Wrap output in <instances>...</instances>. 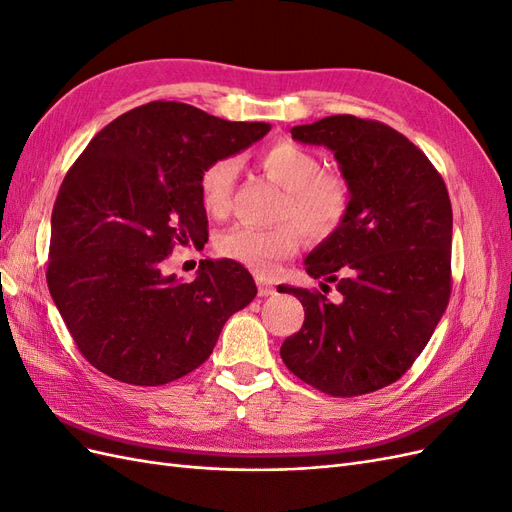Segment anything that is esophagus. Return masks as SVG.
Returning <instances> with one entry per match:
<instances>
[{"label": "esophagus", "mask_w": 512, "mask_h": 512, "mask_svg": "<svg viewBox=\"0 0 512 512\" xmlns=\"http://www.w3.org/2000/svg\"><path fill=\"white\" fill-rule=\"evenodd\" d=\"M258 294L260 297H271V294H275V286L271 282L258 280Z\"/></svg>", "instance_id": "1"}]
</instances>
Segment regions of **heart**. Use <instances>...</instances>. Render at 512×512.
Listing matches in <instances>:
<instances>
[{
  "label": "heart",
  "instance_id": "1",
  "mask_svg": "<svg viewBox=\"0 0 512 512\" xmlns=\"http://www.w3.org/2000/svg\"><path fill=\"white\" fill-rule=\"evenodd\" d=\"M258 164L265 177L284 190L277 205V220L284 224L269 230L235 226L215 245L222 256L258 275H271L282 260L301 250V229L307 239L324 241L342 228L350 209V185L342 175L322 170L316 153L292 143L262 151ZM237 175L239 164L232 158L213 160L200 173V205L213 218H224L230 211Z\"/></svg>",
  "mask_w": 512,
  "mask_h": 512
}]
</instances>
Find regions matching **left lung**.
<instances>
[{
  "label": "left lung",
  "instance_id": "8db88e82",
  "mask_svg": "<svg viewBox=\"0 0 512 512\" xmlns=\"http://www.w3.org/2000/svg\"><path fill=\"white\" fill-rule=\"evenodd\" d=\"M290 134L333 151L350 209L342 228L305 258L307 275L322 280L324 292L335 284L339 301L280 286L305 309L301 331L280 348L282 361L333 397L384 389L423 352L451 297L453 209L444 179L380 121L333 115Z\"/></svg>",
  "mask_w": 512,
  "mask_h": 512
}]
</instances>
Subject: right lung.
Listing matches in <instances>:
<instances>
[{
  "label": "right lung",
  "mask_w": 512,
  "mask_h": 512,
  "mask_svg": "<svg viewBox=\"0 0 512 512\" xmlns=\"http://www.w3.org/2000/svg\"><path fill=\"white\" fill-rule=\"evenodd\" d=\"M269 130L158 100L108 123L72 164L53 205L46 282L102 374L134 386L183 378L252 303L254 277L235 260H205L194 282L166 275L164 262L177 245L207 243L205 166Z\"/></svg>",
  "instance_id": "right-lung-1"
}]
</instances>
